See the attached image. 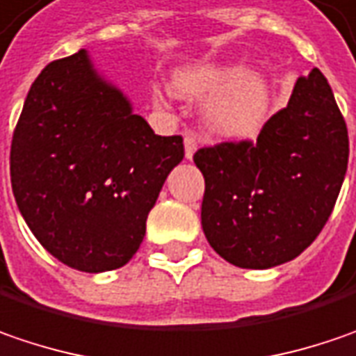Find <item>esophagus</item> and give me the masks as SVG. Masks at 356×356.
Segmentation results:
<instances>
[{
  "label": "esophagus",
  "mask_w": 356,
  "mask_h": 356,
  "mask_svg": "<svg viewBox=\"0 0 356 356\" xmlns=\"http://www.w3.org/2000/svg\"><path fill=\"white\" fill-rule=\"evenodd\" d=\"M196 148H198V140H196V136L186 134V136H184V154H186L188 160H192V156H194Z\"/></svg>",
  "instance_id": "obj_1"
}]
</instances>
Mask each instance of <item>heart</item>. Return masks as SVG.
<instances>
[{
	"mask_svg": "<svg viewBox=\"0 0 356 356\" xmlns=\"http://www.w3.org/2000/svg\"><path fill=\"white\" fill-rule=\"evenodd\" d=\"M174 96L206 104L208 124L228 138H252L268 112V86L262 76L238 63L202 62L178 67L170 78Z\"/></svg>",
	"mask_w": 356,
	"mask_h": 356,
	"instance_id": "1",
	"label": "heart"
}]
</instances>
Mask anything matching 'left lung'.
Instances as JSON below:
<instances>
[{"label":"left lung","instance_id":"left-lung-1","mask_svg":"<svg viewBox=\"0 0 356 356\" xmlns=\"http://www.w3.org/2000/svg\"><path fill=\"white\" fill-rule=\"evenodd\" d=\"M348 132L321 70L300 76L289 106L257 142L200 148L202 230L240 268H273L296 258L323 230L343 186Z\"/></svg>","mask_w":356,"mask_h":356}]
</instances>
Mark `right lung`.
<instances>
[{
    "label": "right lung",
    "instance_id": "add662e5",
    "mask_svg": "<svg viewBox=\"0 0 356 356\" xmlns=\"http://www.w3.org/2000/svg\"><path fill=\"white\" fill-rule=\"evenodd\" d=\"M182 158V136L154 134L80 49L31 83L9 172L17 208L45 250L70 268L106 273L136 254Z\"/></svg>",
    "mask_w": 356,
    "mask_h": 356
}]
</instances>
